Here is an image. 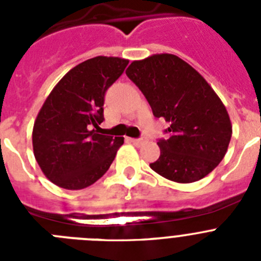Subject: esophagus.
<instances>
[{
    "mask_svg": "<svg viewBox=\"0 0 261 261\" xmlns=\"http://www.w3.org/2000/svg\"><path fill=\"white\" fill-rule=\"evenodd\" d=\"M129 141L136 145V146H140V145L144 144V140H137V138H129Z\"/></svg>",
    "mask_w": 261,
    "mask_h": 261,
    "instance_id": "1",
    "label": "esophagus"
}]
</instances>
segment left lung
Instances as JSON below:
<instances>
[{
	"label": "left lung",
	"instance_id": "1",
	"mask_svg": "<svg viewBox=\"0 0 261 261\" xmlns=\"http://www.w3.org/2000/svg\"><path fill=\"white\" fill-rule=\"evenodd\" d=\"M125 74L141 90L155 117L170 124L151 170L175 183H193L225 156L232 126L225 105L199 71L171 53L135 60Z\"/></svg>",
	"mask_w": 261,
	"mask_h": 261
}]
</instances>
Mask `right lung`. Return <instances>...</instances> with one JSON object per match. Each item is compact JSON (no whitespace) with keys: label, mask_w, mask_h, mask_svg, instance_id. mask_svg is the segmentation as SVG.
Returning <instances> with one entry per match:
<instances>
[{"label":"right lung","mask_w":261,"mask_h":261,"mask_svg":"<svg viewBox=\"0 0 261 261\" xmlns=\"http://www.w3.org/2000/svg\"><path fill=\"white\" fill-rule=\"evenodd\" d=\"M129 60L96 56L81 62L53 87L36 116L32 147L43 174L65 190H84L103 176L124 137L99 135L108 87Z\"/></svg>","instance_id":"add662e5"}]
</instances>
